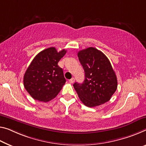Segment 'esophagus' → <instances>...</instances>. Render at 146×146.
<instances>
[{
    "label": "esophagus",
    "mask_w": 146,
    "mask_h": 146,
    "mask_svg": "<svg viewBox=\"0 0 146 146\" xmlns=\"http://www.w3.org/2000/svg\"><path fill=\"white\" fill-rule=\"evenodd\" d=\"M74 81H75V79L74 78H72V79L69 80V82H70V84H73V83L74 82Z\"/></svg>",
    "instance_id": "obj_1"
}]
</instances>
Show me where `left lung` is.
I'll return each instance as SVG.
<instances>
[{
	"instance_id": "8db88e82",
	"label": "left lung",
	"mask_w": 146,
	"mask_h": 146,
	"mask_svg": "<svg viewBox=\"0 0 146 146\" xmlns=\"http://www.w3.org/2000/svg\"><path fill=\"white\" fill-rule=\"evenodd\" d=\"M78 56L84 69L85 80L73 86L81 101L88 107L109 101L117 87V77L109 59L93 47L80 51Z\"/></svg>"
}]
</instances>
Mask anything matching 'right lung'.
Masks as SVG:
<instances>
[{
	"instance_id": "add662e5",
	"label": "right lung",
	"mask_w": 146,
	"mask_h": 146,
	"mask_svg": "<svg viewBox=\"0 0 146 146\" xmlns=\"http://www.w3.org/2000/svg\"><path fill=\"white\" fill-rule=\"evenodd\" d=\"M66 53L64 49L58 52L51 47L40 51L33 59L25 73L23 84L34 99L48 102L61 90L66 80L58 62Z\"/></svg>"
}]
</instances>
